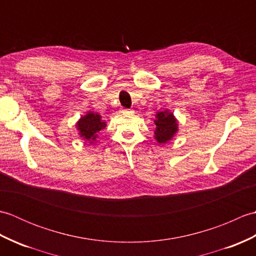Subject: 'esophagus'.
<instances>
[{
	"mask_svg": "<svg viewBox=\"0 0 256 256\" xmlns=\"http://www.w3.org/2000/svg\"><path fill=\"white\" fill-rule=\"evenodd\" d=\"M122 112H123V113H131V111L126 110V108H124V110H122Z\"/></svg>",
	"mask_w": 256,
	"mask_h": 256,
	"instance_id": "34e87169",
	"label": "esophagus"
}]
</instances>
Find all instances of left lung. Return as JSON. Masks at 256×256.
<instances>
[{
	"label": "left lung",
	"instance_id": "8db88e82",
	"mask_svg": "<svg viewBox=\"0 0 256 256\" xmlns=\"http://www.w3.org/2000/svg\"><path fill=\"white\" fill-rule=\"evenodd\" d=\"M154 138L160 145H165L175 136L178 130V120L172 111L165 108L155 114Z\"/></svg>",
	"mask_w": 256,
	"mask_h": 256
}]
</instances>
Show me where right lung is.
<instances>
[{"instance_id": "add662e5", "label": "right lung", "mask_w": 256, "mask_h": 256, "mask_svg": "<svg viewBox=\"0 0 256 256\" xmlns=\"http://www.w3.org/2000/svg\"><path fill=\"white\" fill-rule=\"evenodd\" d=\"M106 122L102 120L99 113L88 111L84 116H81L76 123V128L78 130V134L84 142H89L91 145H96L99 138V133L101 130L106 128Z\"/></svg>"}]
</instances>
